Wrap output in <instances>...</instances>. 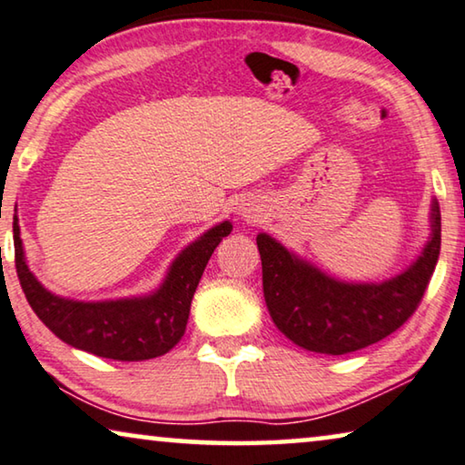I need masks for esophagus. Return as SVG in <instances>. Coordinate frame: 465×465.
<instances>
[{"mask_svg":"<svg viewBox=\"0 0 465 465\" xmlns=\"http://www.w3.org/2000/svg\"><path fill=\"white\" fill-rule=\"evenodd\" d=\"M240 214H244V217H251V211L248 209H242V213Z\"/></svg>","mask_w":465,"mask_h":465,"instance_id":"34e87169","label":"esophagus"}]
</instances>
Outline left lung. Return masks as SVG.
I'll list each match as a JSON object with an SVG mask.
<instances>
[{
  "label": "left lung",
  "mask_w": 465,
  "mask_h": 465,
  "mask_svg": "<svg viewBox=\"0 0 465 465\" xmlns=\"http://www.w3.org/2000/svg\"><path fill=\"white\" fill-rule=\"evenodd\" d=\"M432 233L418 261L382 283H346L256 235L262 294L273 323L302 349L346 355L397 331L421 302L440 252V209L432 200Z\"/></svg>",
  "instance_id": "1"
}]
</instances>
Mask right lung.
<instances>
[{"instance_id":"add662e5","label":"right lung","mask_w":465,"mask_h":465,"mask_svg":"<svg viewBox=\"0 0 465 465\" xmlns=\"http://www.w3.org/2000/svg\"><path fill=\"white\" fill-rule=\"evenodd\" d=\"M232 233V223L214 225L173 261L163 286L137 299L81 302L52 294L25 261L18 219L14 217V261L23 292L35 315L62 342L114 361L161 357L182 341L193 292L214 248Z\"/></svg>"}]
</instances>
